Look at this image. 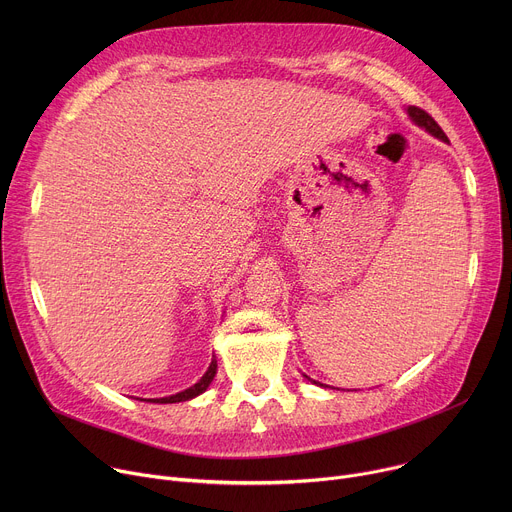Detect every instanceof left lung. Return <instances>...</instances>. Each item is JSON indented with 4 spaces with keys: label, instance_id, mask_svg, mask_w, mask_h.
Wrapping results in <instances>:
<instances>
[{
    "label": "left lung",
    "instance_id": "left-lung-1",
    "mask_svg": "<svg viewBox=\"0 0 512 512\" xmlns=\"http://www.w3.org/2000/svg\"><path fill=\"white\" fill-rule=\"evenodd\" d=\"M407 113H409V117H411L419 127H423L425 131H429V133L435 135V137H440V139L448 141V135L444 133V129L435 123V119H433L427 111H423L421 107H407ZM314 383H316V381H314ZM316 385H320V383H316Z\"/></svg>",
    "mask_w": 512,
    "mask_h": 512
}]
</instances>
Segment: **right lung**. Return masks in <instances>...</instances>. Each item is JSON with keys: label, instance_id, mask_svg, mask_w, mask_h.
I'll list each match as a JSON object with an SVG mask.
<instances>
[{"label": "right lung", "instance_id": "add662e5", "mask_svg": "<svg viewBox=\"0 0 512 512\" xmlns=\"http://www.w3.org/2000/svg\"><path fill=\"white\" fill-rule=\"evenodd\" d=\"M214 375H216V358L212 356V362H210L208 371L202 375V379H200L196 385H192V387H188L186 391H180V393H176V395H170V397H162V399H148V401H152V403H180V401H188V399H194L196 395H200V393H204V391L208 389V385L212 383Z\"/></svg>", "mask_w": 512, "mask_h": 512}]
</instances>
